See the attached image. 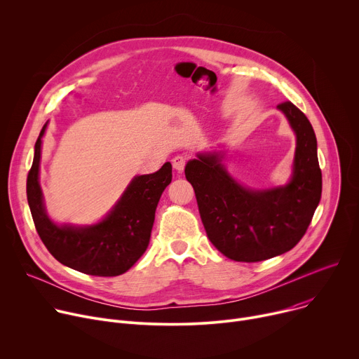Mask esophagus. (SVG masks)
Returning a JSON list of instances; mask_svg holds the SVG:
<instances>
[{
    "label": "esophagus",
    "instance_id": "34e87169",
    "mask_svg": "<svg viewBox=\"0 0 359 359\" xmlns=\"http://www.w3.org/2000/svg\"><path fill=\"white\" fill-rule=\"evenodd\" d=\"M186 163H187V156H184V155H177V156H175V158L172 159V165H173V168H175L177 172H182V170L184 169Z\"/></svg>",
    "mask_w": 359,
    "mask_h": 359
}]
</instances>
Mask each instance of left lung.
I'll return each mask as SVG.
<instances>
[{
    "label": "left lung",
    "mask_w": 359,
    "mask_h": 359,
    "mask_svg": "<svg viewBox=\"0 0 359 359\" xmlns=\"http://www.w3.org/2000/svg\"><path fill=\"white\" fill-rule=\"evenodd\" d=\"M297 135L294 175L284 187L251 190L236 183L216 155L186 165L198 213L212 244L227 259L257 263L290 251L309 229L323 190L317 137L290 100L277 107Z\"/></svg>",
    "instance_id": "1"
}]
</instances>
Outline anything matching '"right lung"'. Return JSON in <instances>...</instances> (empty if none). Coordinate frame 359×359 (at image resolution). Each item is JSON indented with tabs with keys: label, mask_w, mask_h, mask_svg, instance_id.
<instances>
[{
	"label": "right lung",
	"mask_w": 359,
	"mask_h": 359,
	"mask_svg": "<svg viewBox=\"0 0 359 359\" xmlns=\"http://www.w3.org/2000/svg\"><path fill=\"white\" fill-rule=\"evenodd\" d=\"M45 128L36 139L27 177V198L39 238L61 264L76 271L97 277L123 274L149 245L158 203L172 182V165L168 162L156 173L135 177L115 209L100 223L85 229L58 227L45 213L38 182Z\"/></svg>",
	"instance_id": "1"
}]
</instances>
